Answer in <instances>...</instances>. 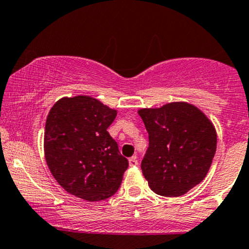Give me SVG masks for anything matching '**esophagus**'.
I'll return each instance as SVG.
<instances>
[{
	"instance_id": "esophagus-1",
	"label": "esophagus",
	"mask_w": 249,
	"mask_h": 249,
	"mask_svg": "<svg viewBox=\"0 0 249 249\" xmlns=\"http://www.w3.org/2000/svg\"><path fill=\"white\" fill-rule=\"evenodd\" d=\"M128 165H130V166H137V165H138L137 157H131V158L128 159Z\"/></svg>"
}]
</instances>
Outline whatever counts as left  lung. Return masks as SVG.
<instances>
[{
  "label": "left lung",
  "mask_w": 249,
  "mask_h": 249,
  "mask_svg": "<svg viewBox=\"0 0 249 249\" xmlns=\"http://www.w3.org/2000/svg\"><path fill=\"white\" fill-rule=\"evenodd\" d=\"M148 132L142 171L148 186L162 196H179L207 176L216 150V131L206 115L186 102L141 108Z\"/></svg>",
  "instance_id": "left-lung-1"
}]
</instances>
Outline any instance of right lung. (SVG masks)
<instances>
[{"instance_id": "add662e5", "label": "right lung", "mask_w": 249, "mask_h": 249, "mask_svg": "<svg viewBox=\"0 0 249 249\" xmlns=\"http://www.w3.org/2000/svg\"><path fill=\"white\" fill-rule=\"evenodd\" d=\"M117 110L90 96L63 97L45 122L44 156L68 193L88 201L113 196L128 166L107 132Z\"/></svg>"}]
</instances>
